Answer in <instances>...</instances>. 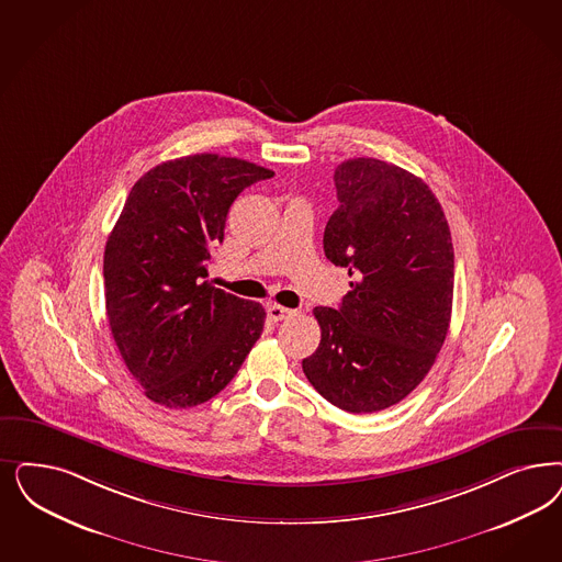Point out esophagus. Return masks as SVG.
Returning <instances> with one entry per match:
<instances>
[{"instance_id": "34e87169", "label": "esophagus", "mask_w": 562, "mask_h": 562, "mask_svg": "<svg viewBox=\"0 0 562 562\" xmlns=\"http://www.w3.org/2000/svg\"><path fill=\"white\" fill-rule=\"evenodd\" d=\"M268 315H270V319L273 322H282V319H289L294 315V311L286 310V307H280V305H268Z\"/></svg>"}]
</instances>
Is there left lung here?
I'll use <instances>...</instances> for the list:
<instances>
[{"instance_id":"1","label":"left lung","mask_w":562,"mask_h":562,"mask_svg":"<svg viewBox=\"0 0 562 562\" xmlns=\"http://www.w3.org/2000/svg\"><path fill=\"white\" fill-rule=\"evenodd\" d=\"M334 184L324 251L355 282L336 310H313L322 340L303 371L334 407L375 413L419 386L445 345L452 238L436 194L394 164L347 159Z\"/></svg>"}]
</instances>
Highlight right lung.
Wrapping results in <instances>:
<instances>
[{"label":"right lung","instance_id":"obj_1","mask_svg":"<svg viewBox=\"0 0 562 562\" xmlns=\"http://www.w3.org/2000/svg\"><path fill=\"white\" fill-rule=\"evenodd\" d=\"M273 172L238 157L196 154L140 176L105 243V311L117 350L168 408L207 403L243 366L266 310L207 282L238 194Z\"/></svg>","mask_w":562,"mask_h":562}]
</instances>
